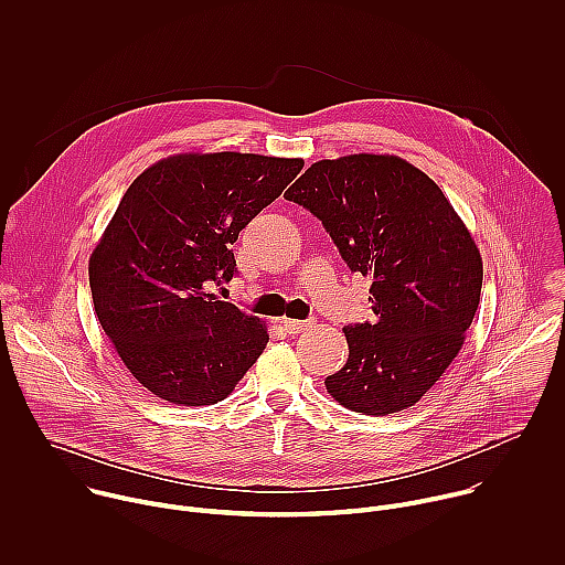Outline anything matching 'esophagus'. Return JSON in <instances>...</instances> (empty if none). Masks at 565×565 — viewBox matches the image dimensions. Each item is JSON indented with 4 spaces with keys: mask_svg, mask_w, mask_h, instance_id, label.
<instances>
[{
    "mask_svg": "<svg viewBox=\"0 0 565 565\" xmlns=\"http://www.w3.org/2000/svg\"><path fill=\"white\" fill-rule=\"evenodd\" d=\"M281 327L286 329V333L297 335V333H301V331H306V329L310 327V321H303V319H284Z\"/></svg>",
    "mask_w": 565,
    "mask_h": 565,
    "instance_id": "obj_1",
    "label": "esophagus"
}]
</instances>
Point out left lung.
I'll use <instances>...</instances> for the list:
<instances>
[{
	"label": "left lung",
	"mask_w": 565,
	"mask_h": 565,
	"mask_svg": "<svg viewBox=\"0 0 565 565\" xmlns=\"http://www.w3.org/2000/svg\"><path fill=\"white\" fill-rule=\"evenodd\" d=\"M317 216L351 273L371 277L375 319L344 329L329 393L358 414L414 407L458 355L478 308L482 262L443 190L397 156L312 163L284 194Z\"/></svg>",
	"instance_id": "obj_1"
}]
</instances>
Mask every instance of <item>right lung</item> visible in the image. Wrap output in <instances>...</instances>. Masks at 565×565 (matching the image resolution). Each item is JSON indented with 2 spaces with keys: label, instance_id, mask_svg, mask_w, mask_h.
<instances>
[{
  "label": "right lung",
  "instance_id": "1",
  "mask_svg": "<svg viewBox=\"0 0 565 565\" xmlns=\"http://www.w3.org/2000/svg\"><path fill=\"white\" fill-rule=\"evenodd\" d=\"M303 160L179 153L125 192L89 259L98 321L129 373L172 405H216L268 344L259 319L210 292L236 275L230 250Z\"/></svg>",
  "mask_w": 565,
  "mask_h": 565
}]
</instances>
